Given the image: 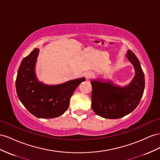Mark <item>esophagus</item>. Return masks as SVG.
Returning a JSON list of instances; mask_svg holds the SVG:
<instances>
[{"mask_svg":"<svg viewBox=\"0 0 160 160\" xmlns=\"http://www.w3.org/2000/svg\"><path fill=\"white\" fill-rule=\"evenodd\" d=\"M92 76H93V73L92 72H87V73H85V77H86V78H87V79L91 78L92 77Z\"/></svg>","mask_w":160,"mask_h":160,"instance_id":"esophagus-1","label":"esophagus"}]
</instances>
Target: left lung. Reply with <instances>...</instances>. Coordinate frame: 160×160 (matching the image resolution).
<instances>
[{
	"label": "left lung",
	"mask_w": 160,
	"mask_h": 160,
	"mask_svg": "<svg viewBox=\"0 0 160 160\" xmlns=\"http://www.w3.org/2000/svg\"><path fill=\"white\" fill-rule=\"evenodd\" d=\"M127 58L134 65L135 76L125 87L113 86V83L92 81V109L98 116L107 119H118L134 111L143 95L145 76L140 62L134 53L128 51Z\"/></svg>",
	"instance_id": "obj_1"
}]
</instances>
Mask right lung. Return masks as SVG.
<instances>
[{"instance_id": "add662e5", "label": "right lung", "mask_w": 160, "mask_h": 160, "mask_svg": "<svg viewBox=\"0 0 160 160\" xmlns=\"http://www.w3.org/2000/svg\"><path fill=\"white\" fill-rule=\"evenodd\" d=\"M39 52L34 48L22 60L16 78L19 99L28 111L38 118L59 117L68 109L70 98L84 78L55 86L44 85L36 79L34 68Z\"/></svg>"}]
</instances>
